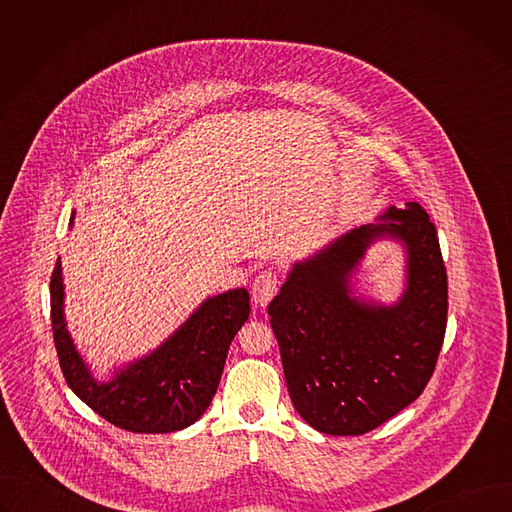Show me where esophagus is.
<instances>
[{
	"label": "esophagus",
	"mask_w": 512,
	"mask_h": 512,
	"mask_svg": "<svg viewBox=\"0 0 512 512\" xmlns=\"http://www.w3.org/2000/svg\"><path fill=\"white\" fill-rule=\"evenodd\" d=\"M277 283H279V281H277L275 273H271V271H263V273H259V275L255 277L253 289H251L255 306L265 308V306L271 302V298L275 296V291H277Z\"/></svg>",
	"instance_id": "esophagus-1"
}]
</instances>
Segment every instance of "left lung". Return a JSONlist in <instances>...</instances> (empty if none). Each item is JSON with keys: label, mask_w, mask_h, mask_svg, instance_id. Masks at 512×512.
Segmentation results:
<instances>
[{"label": "left lung", "mask_w": 512, "mask_h": 512, "mask_svg": "<svg viewBox=\"0 0 512 512\" xmlns=\"http://www.w3.org/2000/svg\"><path fill=\"white\" fill-rule=\"evenodd\" d=\"M294 263L267 314L296 411L328 435H362L413 403L429 383L448 320V275L429 214L391 206ZM404 243L408 285L393 307L351 296L349 277L366 249Z\"/></svg>", "instance_id": "8db88e82"}]
</instances>
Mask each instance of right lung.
Wrapping results in <instances>:
<instances>
[{"label": "right lung", "instance_id": "obj_1", "mask_svg": "<svg viewBox=\"0 0 512 512\" xmlns=\"http://www.w3.org/2000/svg\"><path fill=\"white\" fill-rule=\"evenodd\" d=\"M249 312V291L243 287L208 298L162 346L99 383L66 330L60 257L50 277L52 334L68 387L103 419L133 433H170L202 417Z\"/></svg>", "mask_w": 512, "mask_h": 512}]
</instances>
